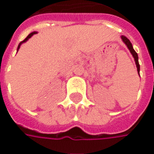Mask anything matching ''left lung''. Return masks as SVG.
Listing matches in <instances>:
<instances>
[{
  "mask_svg": "<svg viewBox=\"0 0 154 154\" xmlns=\"http://www.w3.org/2000/svg\"><path fill=\"white\" fill-rule=\"evenodd\" d=\"M121 38H122L123 41L125 43V45L127 46V47L129 48V50L131 52V54L134 57V58H135V61H136V64H137V72H138V74L140 75V64H139V62H138V55H137V53L136 52V51L133 49V46L132 44L131 43V41L129 39H127L125 36H121Z\"/></svg>",
  "mask_w": 154,
  "mask_h": 154,
  "instance_id": "obj_1",
  "label": "left lung"
}]
</instances>
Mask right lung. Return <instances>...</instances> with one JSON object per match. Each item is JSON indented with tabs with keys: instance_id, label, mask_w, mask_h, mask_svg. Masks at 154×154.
<instances>
[{
	"instance_id": "add662e5",
	"label": "right lung",
	"mask_w": 154,
	"mask_h": 154,
	"mask_svg": "<svg viewBox=\"0 0 154 154\" xmlns=\"http://www.w3.org/2000/svg\"><path fill=\"white\" fill-rule=\"evenodd\" d=\"M35 34H36V32H32L31 34H29V35L27 36L26 38H25V39H24L23 41H21V42L19 43V45H18V46H17V50L19 49V47H20V45H21V44H22V43H23V42H25V41H26L27 40H28V39H29V38H30V37H31V36L33 35H35Z\"/></svg>"
}]
</instances>
